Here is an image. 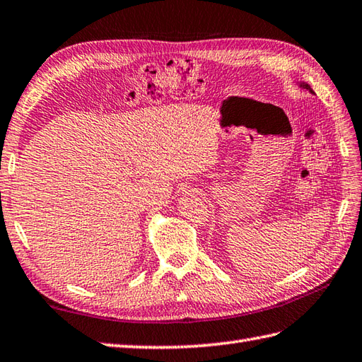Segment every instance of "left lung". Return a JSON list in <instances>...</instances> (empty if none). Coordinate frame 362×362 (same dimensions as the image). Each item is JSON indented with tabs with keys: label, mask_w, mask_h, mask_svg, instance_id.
I'll use <instances>...</instances> for the list:
<instances>
[{
	"label": "left lung",
	"mask_w": 362,
	"mask_h": 362,
	"mask_svg": "<svg viewBox=\"0 0 362 362\" xmlns=\"http://www.w3.org/2000/svg\"><path fill=\"white\" fill-rule=\"evenodd\" d=\"M299 86H300V88H305V90H308V91H310V93L313 94V90H311V86H310L308 83H305V82H300V83H299Z\"/></svg>",
	"instance_id": "obj_1"
}]
</instances>
